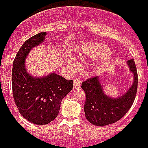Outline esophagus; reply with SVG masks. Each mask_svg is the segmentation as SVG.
Masks as SVG:
<instances>
[{
    "instance_id": "esophagus-1",
    "label": "esophagus",
    "mask_w": 148,
    "mask_h": 148,
    "mask_svg": "<svg viewBox=\"0 0 148 148\" xmlns=\"http://www.w3.org/2000/svg\"><path fill=\"white\" fill-rule=\"evenodd\" d=\"M81 82H82V80L80 78H77V79H74V81H73V86H74V88H79L81 87Z\"/></svg>"
}]
</instances>
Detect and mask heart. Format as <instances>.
<instances>
[{
    "mask_svg": "<svg viewBox=\"0 0 148 148\" xmlns=\"http://www.w3.org/2000/svg\"><path fill=\"white\" fill-rule=\"evenodd\" d=\"M84 53L88 57L92 59H108L112 56V52L109 49L99 44H91L85 48ZM70 65L75 66L77 64L75 60H70L69 61Z\"/></svg>",
    "mask_w": 148,
    "mask_h": 148,
    "instance_id": "obj_1",
    "label": "heart"
}]
</instances>
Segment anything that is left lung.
<instances>
[{
    "label": "left lung",
    "mask_w": 148,
    "mask_h": 148,
    "mask_svg": "<svg viewBox=\"0 0 148 148\" xmlns=\"http://www.w3.org/2000/svg\"><path fill=\"white\" fill-rule=\"evenodd\" d=\"M133 73V83L123 95L117 98L107 96L98 76L88 79L81 88L86 95L84 113L86 119L93 125L106 126L117 122L126 114L136 98L138 86V75L134 60L127 61Z\"/></svg>",
    "instance_id": "8db88e82"
}]
</instances>
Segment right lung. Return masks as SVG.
Here are the masks:
<instances>
[{
  "instance_id": "1",
  "label": "right lung",
  "mask_w": 148,
  "mask_h": 148,
  "mask_svg": "<svg viewBox=\"0 0 148 148\" xmlns=\"http://www.w3.org/2000/svg\"><path fill=\"white\" fill-rule=\"evenodd\" d=\"M45 32L30 37L16 56L12 72V86L16 105L21 116L32 123L45 125L56 118L60 103L73 88L68 80L54 72L34 77L27 72L25 59L31 49L41 45Z\"/></svg>"
}]
</instances>
